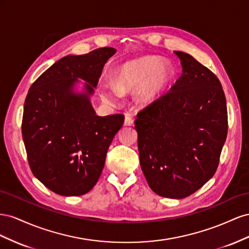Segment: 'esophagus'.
I'll use <instances>...</instances> for the list:
<instances>
[{"instance_id":"obj_1","label":"esophagus","mask_w":249,"mask_h":249,"mask_svg":"<svg viewBox=\"0 0 249 249\" xmlns=\"http://www.w3.org/2000/svg\"><path fill=\"white\" fill-rule=\"evenodd\" d=\"M133 123H134L133 118L131 117V115H129V113H127V115L125 116V125L131 126V125H133Z\"/></svg>"}]
</instances>
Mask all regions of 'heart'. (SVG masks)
Returning a JSON list of instances; mask_svg holds the SVG:
<instances>
[{"mask_svg": "<svg viewBox=\"0 0 249 249\" xmlns=\"http://www.w3.org/2000/svg\"><path fill=\"white\" fill-rule=\"evenodd\" d=\"M170 75L169 68L152 57L127 62L116 76L113 85L102 89V96L106 100L113 102L126 91L143 87L142 97L148 100L156 96L168 82Z\"/></svg>", "mask_w": 249, "mask_h": 249, "instance_id": "1", "label": "heart"}]
</instances>
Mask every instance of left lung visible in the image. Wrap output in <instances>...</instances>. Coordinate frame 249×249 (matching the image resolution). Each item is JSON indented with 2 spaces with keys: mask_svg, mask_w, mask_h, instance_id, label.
Returning <instances> with one entry per match:
<instances>
[{
  "mask_svg": "<svg viewBox=\"0 0 249 249\" xmlns=\"http://www.w3.org/2000/svg\"><path fill=\"white\" fill-rule=\"evenodd\" d=\"M182 74L166 94L138 112L141 168L150 189L180 199L214 176L227 136L225 95L217 76L175 51Z\"/></svg>",
  "mask_w": 249,
  "mask_h": 249,
  "instance_id": "left-lung-1",
  "label": "left lung"
}]
</instances>
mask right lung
I'll return each instance as SVG.
<instances>
[{"instance_id": "add662e5", "label": "right lung", "mask_w": 249, "mask_h": 249, "mask_svg": "<svg viewBox=\"0 0 249 249\" xmlns=\"http://www.w3.org/2000/svg\"><path fill=\"white\" fill-rule=\"evenodd\" d=\"M116 49L105 47L56 61L30 87L22 134L33 175L56 194L79 196L94 188L113 137L124 123L121 113L100 117L89 101L103 67ZM78 77L85 91H72Z\"/></svg>"}]
</instances>
